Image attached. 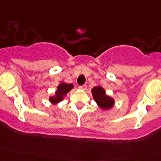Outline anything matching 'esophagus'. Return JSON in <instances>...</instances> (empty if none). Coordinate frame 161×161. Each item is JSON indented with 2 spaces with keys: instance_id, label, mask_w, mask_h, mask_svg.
<instances>
[{
  "instance_id": "34e87169",
  "label": "esophagus",
  "mask_w": 161,
  "mask_h": 161,
  "mask_svg": "<svg viewBox=\"0 0 161 161\" xmlns=\"http://www.w3.org/2000/svg\"><path fill=\"white\" fill-rule=\"evenodd\" d=\"M79 89H80L81 90H86V88H87V86L86 85H82V86H79Z\"/></svg>"
}]
</instances>
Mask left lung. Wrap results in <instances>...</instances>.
I'll return each mask as SVG.
<instances>
[{"mask_svg":"<svg viewBox=\"0 0 161 161\" xmlns=\"http://www.w3.org/2000/svg\"><path fill=\"white\" fill-rule=\"evenodd\" d=\"M92 94L97 105L102 109L108 110L113 107L114 100L105 94V91L102 86H95L92 89Z\"/></svg>","mask_w":161,"mask_h":161,"instance_id":"obj_1","label":"left lung"}]
</instances>
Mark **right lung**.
Instances as JSON below:
<instances>
[{
	"mask_svg": "<svg viewBox=\"0 0 161 161\" xmlns=\"http://www.w3.org/2000/svg\"><path fill=\"white\" fill-rule=\"evenodd\" d=\"M72 89H73V85L72 84H67L64 82H61L57 86V90L56 91V94L54 96L49 97V102L54 105L59 103L63 100L67 93Z\"/></svg>",
	"mask_w": 161,
	"mask_h": 161,
	"instance_id": "obj_1",
	"label": "right lung"
}]
</instances>
